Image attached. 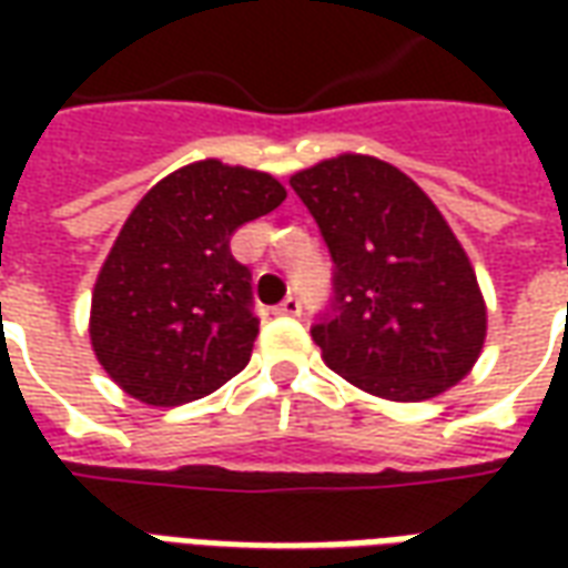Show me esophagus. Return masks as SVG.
<instances>
[{
	"label": "esophagus",
	"mask_w": 568,
	"mask_h": 568,
	"mask_svg": "<svg viewBox=\"0 0 568 568\" xmlns=\"http://www.w3.org/2000/svg\"><path fill=\"white\" fill-rule=\"evenodd\" d=\"M280 307H283L285 313H297V310H301V301H297L295 295H288V297H285V301H283V304H280Z\"/></svg>",
	"instance_id": "obj_1"
}]
</instances>
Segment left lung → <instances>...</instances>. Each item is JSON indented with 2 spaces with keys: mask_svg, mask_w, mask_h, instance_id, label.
Listing matches in <instances>:
<instances>
[{
  "mask_svg": "<svg viewBox=\"0 0 568 568\" xmlns=\"http://www.w3.org/2000/svg\"><path fill=\"white\" fill-rule=\"evenodd\" d=\"M283 200L276 179L222 161L191 163L140 200L93 288V353L124 393L179 407L246 368L261 320L231 236Z\"/></svg>",
  "mask_w": 568,
  "mask_h": 568,
  "instance_id": "8db88e82",
  "label": "left lung"
}]
</instances>
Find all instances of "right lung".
Here are the masks:
<instances>
[{"mask_svg": "<svg viewBox=\"0 0 568 568\" xmlns=\"http://www.w3.org/2000/svg\"><path fill=\"white\" fill-rule=\"evenodd\" d=\"M332 255L310 325L332 371L393 402L450 389L480 356L487 313L468 258L405 173L362 154L292 179Z\"/></svg>", "mask_w": 568, "mask_h": 568, "instance_id": "right-lung-1", "label": "right lung"}]
</instances>
